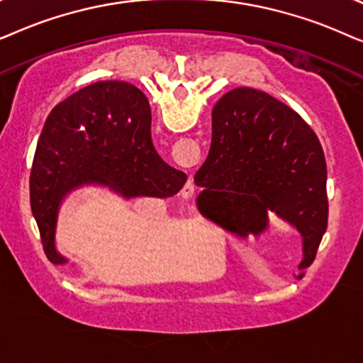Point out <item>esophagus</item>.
<instances>
[{
  "label": "esophagus",
  "mask_w": 363,
  "mask_h": 363,
  "mask_svg": "<svg viewBox=\"0 0 363 363\" xmlns=\"http://www.w3.org/2000/svg\"><path fill=\"white\" fill-rule=\"evenodd\" d=\"M194 189H196L194 179L189 177V179H187V182L184 184V187H182V196H184V197H191L192 194H194Z\"/></svg>",
  "instance_id": "34e87169"
}]
</instances>
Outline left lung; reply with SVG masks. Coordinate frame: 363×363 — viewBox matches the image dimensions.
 Returning a JSON list of instances; mask_svg holds the SVG:
<instances>
[{
    "instance_id": "8db88e82",
    "label": "left lung",
    "mask_w": 363,
    "mask_h": 363,
    "mask_svg": "<svg viewBox=\"0 0 363 363\" xmlns=\"http://www.w3.org/2000/svg\"><path fill=\"white\" fill-rule=\"evenodd\" d=\"M194 182L207 219L247 239L269 229L274 212L302 235L298 267L313 262L327 230V164L315 133L287 104L252 88L222 96Z\"/></svg>"
}]
</instances>
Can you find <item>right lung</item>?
Segmentation results:
<instances>
[{"label":"right lung","mask_w":363,"mask_h":363,"mask_svg":"<svg viewBox=\"0 0 363 363\" xmlns=\"http://www.w3.org/2000/svg\"><path fill=\"white\" fill-rule=\"evenodd\" d=\"M187 176L164 162L151 139V106L141 89L124 81H98L52 108L38 141L30 176V201L43 249L57 254V211L71 191L108 186L125 199L171 197Z\"/></svg>","instance_id":"right-lung-1"}]
</instances>
